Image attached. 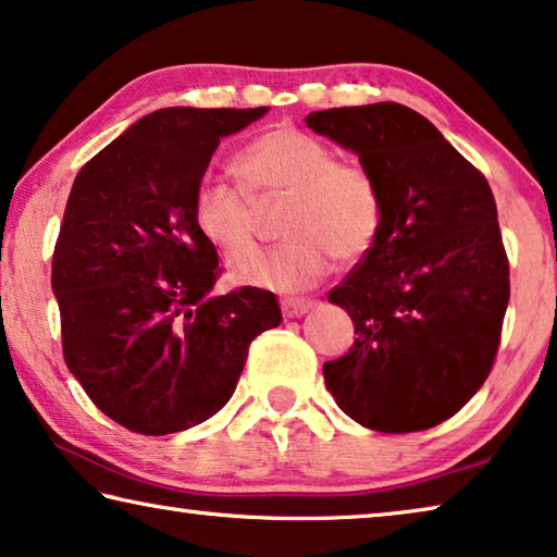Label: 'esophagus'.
Segmentation results:
<instances>
[{"label":"esophagus","instance_id":"1","mask_svg":"<svg viewBox=\"0 0 557 557\" xmlns=\"http://www.w3.org/2000/svg\"><path fill=\"white\" fill-rule=\"evenodd\" d=\"M280 307H282V312H285V317H302V314H307V312L312 310L314 302H312V299H293V297H287V299H282Z\"/></svg>","mask_w":557,"mask_h":557}]
</instances>
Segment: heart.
I'll return each mask as SVG.
<instances>
[{"instance_id": "obj_1", "label": "heart", "mask_w": 557, "mask_h": 557, "mask_svg": "<svg viewBox=\"0 0 557 557\" xmlns=\"http://www.w3.org/2000/svg\"><path fill=\"white\" fill-rule=\"evenodd\" d=\"M235 188L206 178L193 196V223L227 268L250 270L260 255L258 210L285 198L280 235L285 243L264 258L250 282L272 289L310 287L330 272L334 258L355 262L382 227V196L364 165L334 161L330 146L293 126L252 138L233 158Z\"/></svg>"}]
</instances>
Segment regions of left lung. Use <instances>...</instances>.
Masks as SVG:
<instances>
[{"mask_svg":"<svg viewBox=\"0 0 557 557\" xmlns=\"http://www.w3.org/2000/svg\"><path fill=\"white\" fill-rule=\"evenodd\" d=\"M305 121L351 148L382 196L374 245L330 289L357 339L324 361L326 389L382 434L436 426L481 389L500 344L510 280L491 185L409 106H344Z\"/></svg>","mask_w":557,"mask_h":557,"instance_id":"8db88e82","label":"left lung"}]
</instances>
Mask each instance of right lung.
<instances>
[{"mask_svg":"<svg viewBox=\"0 0 557 557\" xmlns=\"http://www.w3.org/2000/svg\"><path fill=\"white\" fill-rule=\"evenodd\" d=\"M264 113H148L96 153L69 193L51 262L61 349L88 399L136 434H175L218 413L250 342L282 322L268 289L210 295L218 252L193 223L220 138Z\"/></svg>","mask_w":557,"mask_h":557,"instance_id":"right-lung-1","label":"right lung"}]
</instances>
